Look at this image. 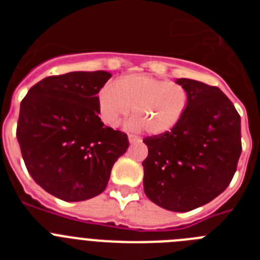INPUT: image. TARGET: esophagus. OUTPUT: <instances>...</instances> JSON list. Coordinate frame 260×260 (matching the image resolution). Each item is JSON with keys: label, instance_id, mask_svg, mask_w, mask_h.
<instances>
[{"label": "esophagus", "instance_id": "obj_1", "mask_svg": "<svg viewBox=\"0 0 260 260\" xmlns=\"http://www.w3.org/2000/svg\"><path fill=\"white\" fill-rule=\"evenodd\" d=\"M128 142H130V143H139V142H142V139L139 137H137V135H133V134H130L128 135Z\"/></svg>", "mask_w": 260, "mask_h": 260}]
</instances>
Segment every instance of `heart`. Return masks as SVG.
I'll return each mask as SVG.
<instances>
[{"label": "heart", "instance_id": "heart-1", "mask_svg": "<svg viewBox=\"0 0 260 260\" xmlns=\"http://www.w3.org/2000/svg\"><path fill=\"white\" fill-rule=\"evenodd\" d=\"M189 104L183 86L151 75L132 74L121 77L99 93V114L103 122L117 127L128 116V127L144 128L151 135L171 132L180 122Z\"/></svg>", "mask_w": 260, "mask_h": 260}]
</instances>
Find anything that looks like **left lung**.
I'll return each mask as SVG.
<instances>
[{
	"mask_svg": "<svg viewBox=\"0 0 260 260\" xmlns=\"http://www.w3.org/2000/svg\"><path fill=\"white\" fill-rule=\"evenodd\" d=\"M189 104L171 132L144 138V192L174 212L198 208L221 194L233 178L241 151V117L217 87L181 78Z\"/></svg>",
	"mask_w": 260,
	"mask_h": 260,
	"instance_id": "8db88e82",
	"label": "left lung"
}]
</instances>
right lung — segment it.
<instances>
[{"instance_id":"right-lung-1","label":"right lung","mask_w":260,"mask_h":260,"mask_svg":"<svg viewBox=\"0 0 260 260\" xmlns=\"http://www.w3.org/2000/svg\"><path fill=\"white\" fill-rule=\"evenodd\" d=\"M108 71L44 78L20 103L17 138L27 171L49 194L82 202L102 194L128 147L127 135L104 126L99 91Z\"/></svg>"}]
</instances>
